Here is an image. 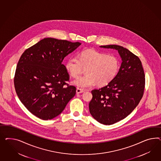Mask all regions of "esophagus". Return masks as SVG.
<instances>
[{
    "label": "esophagus",
    "mask_w": 161,
    "mask_h": 161,
    "mask_svg": "<svg viewBox=\"0 0 161 161\" xmlns=\"http://www.w3.org/2000/svg\"><path fill=\"white\" fill-rule=\"evenodd\" d=\"M84 92V91L83 90L80 89V88H77V90H76V92H77V94L83 93V92Z\"/></svg>",
    "instance_id": "1"
}]
</instances>
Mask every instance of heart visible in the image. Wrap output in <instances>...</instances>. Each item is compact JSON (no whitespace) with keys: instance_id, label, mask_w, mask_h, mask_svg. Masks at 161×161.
Listing matches in <instances>:
<instances>
[{"instance_id":"heart-1","label":"heart","mask_w":161,"mask_h":161,"mask_svg":"<svg viewBox=\"0 0 161 161\" xmlns=\"http://www.w3.org/2000/svg\"><path fill=\"white\" fill-rule=\"evenodd\" d=\"M77 57H69L65 64V69L73 77H77L86 69V74L73 81L76 87L86 89L97 83L104 86L110 83L117 74L119 62L117 58L95 50H87L78 54Z\"/></svg>"}]
</instances>
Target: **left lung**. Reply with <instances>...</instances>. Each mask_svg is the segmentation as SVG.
<instances>
[{
  "label": "left lung",
  "mask_w": 161,
  "mask_h": 161,
  "mask_svg": "<svg viewBox=\"0 0 161 161\" xmlns=\"http://www.w3.org/2000/svg\"><path fill=\"white\" fill-rule=\"evenodd\" d=\"M100 47L117 50L122 60L115 78L106 86L92 91L89 104L92 117L109 125L126 118L138 105L145 79L141 61L129 50L115 44Z\"/></svg>",
  "instance_id": "1"
}]
</instances>
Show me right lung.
Returning a JSON list of instances; mask_svg holds the SVG:
<instances>
[{
  "instance_id": "add662e5",
  "label": "right lung",
  "mask_w": 161,
  "mask_h": 161,
  "mask_svg": "<svg viewBox=\"0 0 161 161\" xmlns=\"http://www.w3.org/2000/svg\"><path fill=\"white\" fill-rule=\"evenodd\" d=\"M81 44L48 37L22 54L14 84L22 104L36 117L43 120L56 117L74 97L76 88L65 83L69 75L62 61Z\"/></svg>"
}]
</instances>
